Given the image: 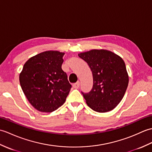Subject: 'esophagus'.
I'll use <instances>...</instances> for the list:
<instances>
[{"mask_svg": "<svg viewBox=\"0 0 152 152\" xmlns=\"http://www.w3.org/2000/svg\"><path fill=\"white\" fill-rule=\"evenodd\" d=\"M79 86H80V83L78 81V82H77L76 83H75V84H73V88H78L79 87Z\"/></svg>", "mask_w": 152, "mask_h": 152, "instance_id": "34e87169", "label": "esophagus"}]
</instances>
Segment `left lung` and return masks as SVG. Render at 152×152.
Returning a JSON list of instances; mask_svg holds the SVG:
<instances>
[{"mask_svg":"<svg viewBox=\"0 0 152 152\" xmlns=\"http://www.w3.org/2000/svg\"><path fill=\"white\" fill-rule=\"evenodd\" d=\"M78 55L88 64L93 75L92 90L82 92L86 104L98 113L112 110L122 99L129 83L123 59L104 49L90 50Z\"/></svg>","mask_w":152,"mask_h":152,"instance_id":"left-lung-1","label":"left lung"}]
</instances>
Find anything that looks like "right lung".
I'll return each mask as SVG.
<instances>
[{
  "mask_svg": "<svg viewBox=\"0 0 152 152\" xmlns=\"http://www.w3.org/2000/svg\"><path fill=\"white\" fill-rule=\"evenodd\" d=\"M64 53L48 50L25 62L19 75L23 93L36 109L51 113L66 102L72 85L62 69Z\"/></svg>",
  "mask_w": 152,
  "mask_h": 152,
  "instance_id": "1",
  "label": "right lung"
}]
</instances>
